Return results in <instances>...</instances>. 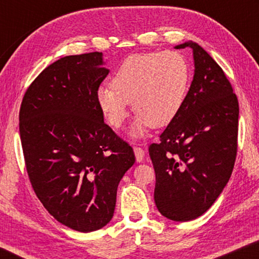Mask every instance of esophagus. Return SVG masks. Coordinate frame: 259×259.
I'll return each mask as SVG.
<instances>
[{
  "mask_svg": "<svg viewBox=\"0 0 259 259\" xmlns=\"http://www.w3.org/2000/svg\"><path fill=\"white\" fill-rule=\"evenodd\" d=\"M134 154H136V159H137L138 162L144 160V157H145L144 148H141L139 146H136V147H134Z\"/></svg>",
  "mask_w": 259,
  "mask_h": 259,
  "instance_id": "obj_1",
  "label": "esophagus"
}]
</instances>
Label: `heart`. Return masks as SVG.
I'll return each mask as SVG.
<instances>
[{
  "instance_id": "b5f03b06",
  "label": "heart",
  "mask_w": 259,
  "mask_h": 259,
  "mask_svg": "<svg viewBox=\"0 0 259 259\" xmlns=\"http://www.w3.org/2000/svg\"><path fill=\"white\" fill-rule=\"evenodd\" d=\"M190 82V67L178 52L133 54L112 75V86H100L98 105L109 125L120 128L128 106L138 113L134 134L167 126L182 109Z\"/></svg>"
}]
</instances>
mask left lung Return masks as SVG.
Returning <instances> with one entry per match:
<instances>
[{"instance_id":"left-lung-1","label":"left lung","mask_w":259,"mask_h":259,"mask_svg":"<svg viewBox=\"0 0 259 259\" xmlns=\"http://www.w3.org/2000/svg\"><path fill=\"white\" fill-rule=\"evenodd\" d=\"M194 75L178 115L148 147L159 212L189 222L206 212L231 177L237 157L239 105L222 67L194 42Z\"/></svg>"}]
</instances>
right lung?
Wrapping results in <instances>:
<instances>
[{"label": "right lung", "instance_id": "1", "mask_svg": "<svg viewBox=\"0 0 259 259\" xmlns=\"http://www.w3.org/2000/svg\"><path fill=\"white\" fill-rule=\"evenodd\" d=\"M101 65L100 52L49 65L27 88L19 114L34 192L56 221L80 232L111 221L119 182L136 161L104 122L97 92L108 69Z\"/></svg>", "mask_w": 259, "mask_h": 259}]
</instances>
